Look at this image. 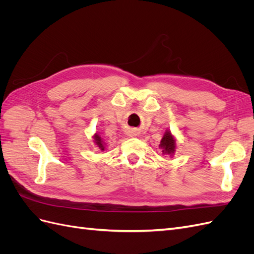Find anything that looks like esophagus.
<instances>
[{"mask_svg":"<svg viewBox=\"0 0 254 254\" xmlns=\"http://www.w3.org/2000/svg\"><path fill=\"white\" fill-rule=\"evenodd\" d=\"M135 131H134V130L133 129H130L129 130V131H128V135H130V136H133L135 133H134Z\"/></svg>","mask_w":254,"mask_h":254,"instance_id":"esophagus-1","label":"esophagus"}]
</instances>
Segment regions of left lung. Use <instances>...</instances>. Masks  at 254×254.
<instances>
[{"label":"left lung","mask_w":254,"mask_h":254,"mask_svg":"<svg viewBox=\"0 0 254 254\" xmlns=\"http://www.w3.org/2000/svg\"><path fill=\"white\" fill-rule=\"evenodd\" d=\"M159 148L162 151V155L168 157H173L175 155L177 149V140L170 129H166L162 140L160 142Z\"/></svg>","instance_id":"1"}]
</instances>
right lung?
I'll use <instances>...</instances> for the list:
<instances>
[{
  "mask_svg": "<svg viewBox=\"0 0 254 254\" xmlns=\"http://www.w3.org/2000/svg\"><path fill=\"white\" fill-rule=\"evenodd\" d=\"M92 137H93V142H94V145L96 146V147L98 149H101L102 151H105L106 150V142L103 139V136L99 135L98 133H94Z\"/></svg>",
  "mask_w": 254,
  "mask_h": 254,
  "instance_id": "add662e5",
  "label": "right lung"
}]
</instances>
